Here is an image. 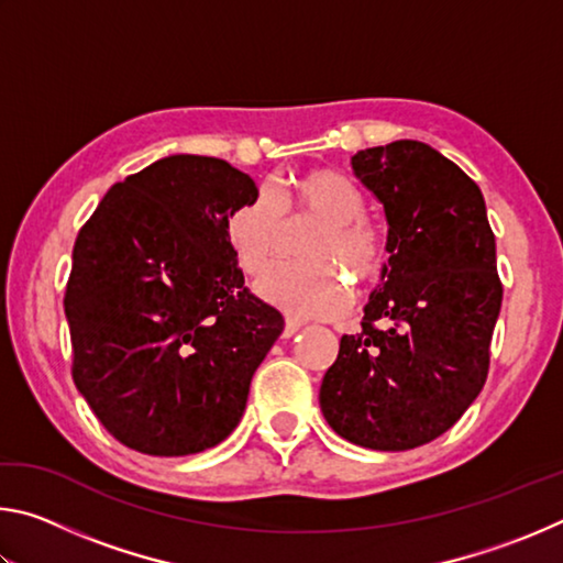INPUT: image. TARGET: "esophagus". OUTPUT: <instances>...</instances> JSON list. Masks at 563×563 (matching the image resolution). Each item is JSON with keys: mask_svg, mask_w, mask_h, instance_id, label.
<instances>
[{"mask_svg": "<svg viewBox=\"0 0 563 563\" xmlns=\"http://www.w3.org/2000/svg\"><path fill=\"white\" fill-rule=\"evenodd\" d=\"M298 330H300V320L288 318V320H285V328H283V338H292Z\"/></svg>", "mask_w": 563, "mask_h": 563, "instance_id": "1", "label": "esophagus"}]
</instances>
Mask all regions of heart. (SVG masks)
Masks as SVG:
<instances>
[{
  "instance_id": "1",
  "label": "heart",
  "mask_w": 563,
  "mask_h": 563,
  "mask_svg": "<svg viewBox=\"0 0 563 563\" xmlns=\"http://www.w3.org/2000/svg\"><path fill=\"white\" fill-rule=\"evenodd\" d=\"M352 180L332 168H310L283 178L271 194L258 190L225 216V238L245 275H261L280 251L283 231L316 223L300 245L302 263H285L258 283L261 298L295 318H332L347 308L345 273L355 283L375 280L387 261V235L365 213Z\"/></svg>"
}]
</instances>
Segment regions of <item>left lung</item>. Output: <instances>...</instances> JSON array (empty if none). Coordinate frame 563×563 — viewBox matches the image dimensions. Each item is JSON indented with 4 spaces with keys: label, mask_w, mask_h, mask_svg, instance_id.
<instances>
[{
    "label": "left lung",
    "mask_w": 563,
    "mask_h": 563,
    "mask_svg": "<svg viewBox=\"0 0 563 563\" xmlns=\"http://www.w3.org/2000/svg\"><path fill=\"white\" fill-rule=\"evenodd\" d=\"M355 176L385 208L383 285L360 335H342L320 409L347 442L415 450L482 393L501 310L497 243L479 186L422 141L357 151Z\"/></svg>",
    "instance_id": "left-lung-1"
}]
</instances>
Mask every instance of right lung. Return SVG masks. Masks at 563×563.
I'll list each match as a JSON object with an SVG mask.
<instances>
[{"mask_svg":"<svg viewBox=\"0 0 563 563\" xmlns=\"http://www.w3.org/2000/svg\"><path fill=\"white\" fill-rule=\"evenodd\" d=\"M258 194L223 158L166 156L113 184L74 243L71 377L131 450L184 456L241 422L283 316L245 288L225 216Z\"/></svg>","mask_w":563,"mask_h":563,"instance_id":"add662e5","label":"right lung"}]
</instances>
